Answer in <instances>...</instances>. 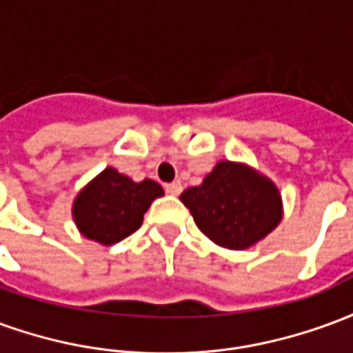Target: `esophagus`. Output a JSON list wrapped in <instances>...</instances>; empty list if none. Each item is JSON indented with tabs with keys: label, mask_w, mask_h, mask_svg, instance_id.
Wrapping results in <instances>:
<instances>
[{
	"label": "esophagus",
	"mask_w": 353,
	"mask_h": 353,
	"mask_svg": "<svg viewBox=\"0 0 353 353\" xmlns=\"http://www.w3.org/2000/svg\"><path fill=\"white\" fill-rule=\"evenodd\" d=\"M164 191L168 192V194H174V196H177L179 192L183 191V185L179 183V181H174V183L166 185V187H164Z\"/></svg>",
	"instance_id": "34e87169"
}]
</instances>
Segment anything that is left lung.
I'll return each instance as SVG.
<instances>
[{
	"mask_svg": "<svg viewBox=\"0 0 353 353\" xmlns=\"http://www.w3.org/2000/svg\"><path fill=\"white\" fill-rule=\"evenodd\" d=\"M212 242L245 250L272 232L281 219L280 192L272 181L244 164L223 161L199 187L179 196Z\"/></svg>",
	"mask_w": 353,
	"mask_h": 353,
	"instance_id": "8db88e82",
	"label": "left lung"
}]
</instances>
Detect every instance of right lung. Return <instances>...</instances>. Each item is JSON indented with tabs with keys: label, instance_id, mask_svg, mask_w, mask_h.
<instances>
[{
	"label": "right lung",
	"instance_id": "1",
	"mask_svg": "<svg viewBox=\"0 0 353 353\" xmlns=\"http://www.w3.org/2000/svg\"><path fill=\"white\" fill-rule=\"evenodd\" d=\"M162 194L153 179L134 183L117 170L105 168L75 199L73 219L83 236L111 245L136 232L151 202Z\"/></svg>",
	"mask_w": 353,
	"mask_h": 353
}]
</instances>
